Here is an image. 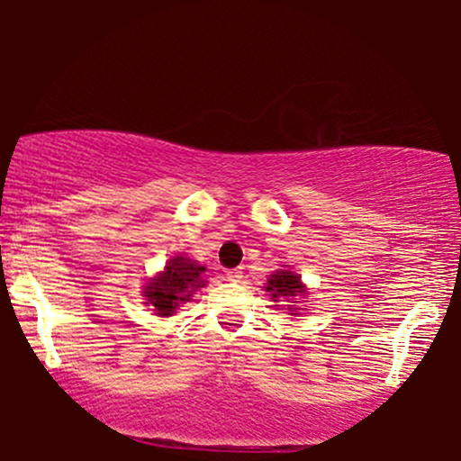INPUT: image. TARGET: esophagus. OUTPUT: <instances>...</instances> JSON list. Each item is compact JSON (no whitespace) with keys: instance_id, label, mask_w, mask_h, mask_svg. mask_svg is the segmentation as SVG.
<instances>
[{"instance_id":"34e87169","label":"esophagus","mask_w":461,"mask_h":461,"mask_svg":"<svg viewBox=\"0 0 461 461\" xmlns=\"http://www.w3.org/2000/svg\"><path fill=\"white\" fill-rule=\"evenodd\" d=\"M243 276V268H229L226 270V279L229 281H241Z\"/></svg>"}]
</instances>
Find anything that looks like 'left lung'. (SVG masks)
<instances>
[{
  "instance_id": "obj_1",
  "label": "left lung",
  "mask_w": 461,
  "mask_h": 461,
  "mask_svg": "<svg viewBox=\"0 0 461 461\" xmlns=\"http://www.w3.org/2000/svg\"><path fill=\"white\" fill-rule=\"evenodd\" d=\"M267 292H270V295L275 298H294V295H302L306 292L304 285H302L300 276L289 273V270H281V273L273 275L267 283ZM289 311H294V308H289ZM292 314H298V312H292Z\"/></svg>"
}]
</instances>
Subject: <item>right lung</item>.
<instances>
[{"instance_id": "obj_1", "label": "right lung", "mask_w": 461, "mask_h": 461, "mask_svg": "<svg viewBox=\"0 0 461 461\" xmlns=\"http://www.w3.org/2000/svg\"><path fill=\"white\" fill-rule=\"evenodd\" d=\"M203 270V267L186 260V258H176L159 276H155L144 287L147 304L153 306L155 312L161 314V317H169L178 304L191 298L194 289L205 285L203 279H201Z\"/></svg>"}]
</instances>
